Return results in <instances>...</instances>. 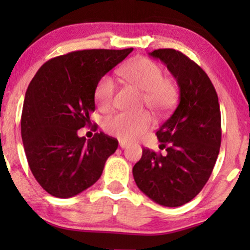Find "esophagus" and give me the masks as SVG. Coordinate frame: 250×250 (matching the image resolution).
<instances>
[{
	"label": "esophagus",
	"mask_w": 250,
	"mask_h": 250,
	"mask_svg": "<svg viewBox=\"0 0 250 250\" xmlns=\"http://www.w3.org/2000/svg\"><path fill=\"white\" fill-rule=\"evenodd\" d=\"M119 146H121L122 149H125V148H128L129 145H128L127 142H125V141H119Z\"/></svg>",
	"instance_id": "obj_1"
}]
</instances>
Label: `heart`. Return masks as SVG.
I'll list each match as a JSON object with an SVG mask.
<instances>
[{
  "mask_svg": "<svg viewBox=\"0 0 250 250\" xmlns=\"http://www.w3.org/2000/svg\"><path fill=\"white\" fill-rule=\"evenodd\" d=\"M118 74L129 84L143 91V102L156 114L169 110L176 102L177 87L168 78H164L163 69L152 60L140 58L118 69ZM117 84L109 75L99 80L94 90V100L102 111L110 110ZM153 121L148 112L116 114L105 119L104 129L122 141H135L151 127Z\"/></svg>",
  "mask_w": 250,
  "mask_h": 250,
  "instance_id": "1",
  "label": "heart"
}]
</instances>
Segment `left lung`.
Returning a JSON list of instances; mask_svg holds the SVG:
<instances>
[{"instance_id": "left-lung-1", "label": "left lung", "mask_w": 250, "mask_h": 250, "mask_svg": "<svg viewBox=\"0 0 250 250\" xmlns=\"http://www.w3.org/2000/svg\"><path fill=\"white\" fill-rule=\"evenodd\" d=\"M175 77L177 107L157 131L160 149L142 150L133 167L136 186L155 203L179 207L192 200L207 183L221 146V110L217 93L198 64L173 49L149 53Z\"/></svg>"}]
</instances>
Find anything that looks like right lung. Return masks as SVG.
<instances>
[{
    "instance_id": "right-lung-1",
    "label": "right lung",
    "mask_w": 250,
    "mask_h": 250,
    "mask_svg": "<svg viewBox=\"0 0 250 250\" xmlns=\"http://www.w3.org/2000/svg\"><path fill=\"white\" fill-rule=\"evenodd\" d=\"M132 51H75L46 61L30 82L21 138L34 177L51 196L70 198L93 186L117 149V140L104 133L86 140L77 131L91 123L99 80Z\"/></svg>"
}]
</instances>
